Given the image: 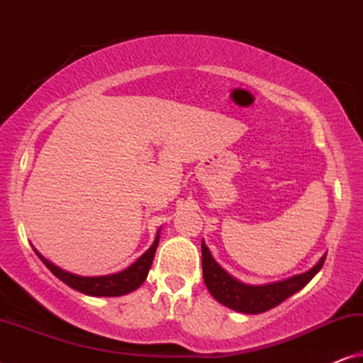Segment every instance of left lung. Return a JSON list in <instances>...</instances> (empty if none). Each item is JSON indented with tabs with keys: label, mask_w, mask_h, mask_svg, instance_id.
I'll use <instances>...</instances> for the list:
<instances>
[{
	"label": "left lung",
	"mask_w": 363,
	"mask_h": 363,
	"mask_svg": "<svg viewBox=\"0 0 363 363\" xmlns=\"http://www.w3.org/2000/svg\"><path fill=\"white\" fill-rule=\"evenodd\" d=\"M325 257L327 255H323L320 261L307 272L294 275L286 280L267 285H247L225 272L214 261L205 242H201V267H203L206 288L218 303L227 306L232 311L243 312V314H261V312H266L284 303L286 298H290L291 294L299 291L314 279V275L322 269Z\"/></svg>",
	"instance_id": "1"
}]
</instances>
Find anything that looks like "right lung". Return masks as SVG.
<instances>
[{
	"mask_svg": "<svg viewBox=\"0 0 363 363\" xmlns=\"http://www.w3.org/2000/svg\"><path fill=\"white\" fill-rule=\"evenodd\" d=\"M158 242L160 229L157 232L155 242L152 243V247L147 250L136 262H133L130 267L121 270L118 274L102 275V277H83V275L67 272V270L57 267L56 264L48 261L46 257L40 255L35 248L33 250L36 256L43 261V264H45L59 280H62L65 285H69L73 290L88 294V296H123V294L138 290V288L144 284L147 274H149L150 270L153 256H155Z\"/></svg>",
	"mask_w": 363,
	"mask_h": 363,
	"instance_id": "add662e5",
	"label": "right lung"
}]
</instances>
